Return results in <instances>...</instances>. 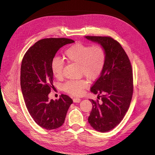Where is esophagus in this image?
Returning a JSON list of instances; mask_svg holds the SVG:
<instances>
[{"instance_id": "1", "label": "esophagus", "mask_w": 155, "mask_h": 155, "mask_svg": "<svg viewBox=\"0 0 155 155\" xmlns=\"http://www.w3.org/2000/svg\"><path fill=\"white\" fill-rule=\"evenodd\" d=\"M73 101H74V102L78 103V102H80L81 101V99H79V98H74L73 99Z\"/></svg>"}]
</instances>
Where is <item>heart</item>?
Segmentation results:
<instances>
[{
    "label": "heart",
    "mask_w": 155,
    "mask_h": 155,
    "mask_svg": "<svg viewBox=\"0 0 155 155\" xmlns=\"http://www.w3.org/2000/svg\"><path fill=\"white\" fill-rule=\"evenodd\" d=\"M64 58L69 63L80 65L81 74L90 80H94L103 70L106 54L104 48L100 45L90 46L82 43H77L65 50ZM51 68L54 77L61 79L64 68L62 59L58 57L54 58ZM87 85V81L84 80H70L63 85V89L72 96H78L83 94Z\"/></svg>",
    "instance_id": "heart-1"
}]
</instances>
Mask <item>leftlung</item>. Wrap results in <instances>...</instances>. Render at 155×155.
Instances as JSON below:
<instances>
[{"instance_id":"left-lung-1","label":"left lung","mask_w":155,"mask_h":155,"mask_svg":"<svg viewBox=\"0 0 155 155\" xmlns=\"http://www.w3.org/2000/svg\"><path fill=\"white\" fill-rule=\"evenodd\" d=\"M97 42L106 54L104 67L91 91L98 94L99 102L93 105L88 122L95 130L105 132L113 129L123 119L133 94V76L129 59L121 45L110 37L85 36Z\"/></svg>"}]
</instances>
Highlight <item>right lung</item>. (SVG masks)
Here are the masks:
<instances>
[{
	"instance_id": "right-lung-1",
	"label": "right lung",
	"mask_w": 155,
	"mask_h": 155,
	"mask_svg": "<svg viewBox=\"0 0 155 155\" xmlns=\"http://www.w3.org/2000/svg\"><path fill=\"white\" fill-rule=\"evenodd\" d=\"M74 41L66 38H44L37 41L25 53L21 67V87L26 106L35 122L52 130L61 127L72 99L61 94L58 100H50L53 86L51 62L57 51Z\"/></svg>"
}]
</instances>
